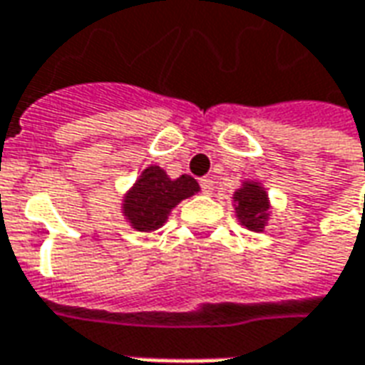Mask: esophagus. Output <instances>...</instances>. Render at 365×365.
<instances>
[{"mask_svg":"<svg viewBox=\"0 0 365 365\" xmlns=\"http://www.w3.org/2000/svg\"><path fill=\"white\" fill-rule=\"evenodd\" d=\"M199 185H201V191L205 193V195H211L215 190V182L211 180V178H203L201 182H199Z\"/></svg>","mask_w":365,"mask_h":365,"instance_id":"1","label":"esophagus"}]
</instances>
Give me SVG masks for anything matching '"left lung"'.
<instances>
[{"instance_id": "obj_1", "label": "left lung", "mask_w": 365, "mask_h": 365, "mask_svg": "<svg viewBox=\"0 0 365 365\" xmlns=\"http://www.w3.org/2000/svg\"><path fill=\"white\" fill-rule=\"evenodd\" d=\"M235 203H237L238 221L248 230L260 232L266 227L269 215L268 193L264 191L258 182H245L240 190L235 191Z\"/></svg>"}]
</instances>
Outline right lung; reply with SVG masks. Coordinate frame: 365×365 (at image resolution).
<instances>
[{"label":"right lung","instance_id":"add662e5","mask_svg":"<svg viewBox=\"0 0 365 365\" xmlns=\"http://www.w3.org/2000/svg\"><path fill=\"white\" fill-rule=\"evenodd\" d=\"M197 191L199 183L191 175L172 180L160 166H148L123 199V213L133 229L150 232L166 222L180 201Z\"/></svg>","mask_w":365,"mask_h":365}]
</instances>
